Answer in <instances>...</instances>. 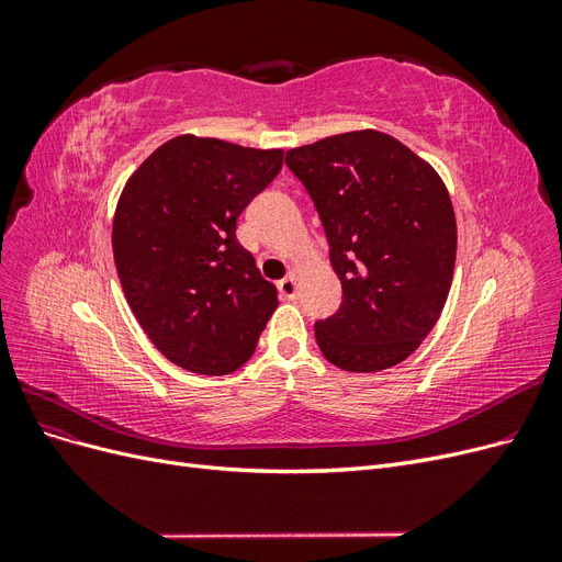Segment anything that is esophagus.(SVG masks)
<instances>
[{"mask_svg":"<svg viewBox=\"0 0 562 562\" xmlns=\"http://www.w3.org/2000/svg\"><path fill=\"white\" fill-rule=\"evenodd\" d=\"M279 293L288 300L297 297V271L295 269L288 271V277L283 281H279Z\"/></svg>","mask_w":562,"mask_h":562,"instance_id":"1","label":"esophagus"}]
</instances>
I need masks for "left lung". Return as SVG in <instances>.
Wrapping results in <instances>:
<instances>
[{"label":"left lung","instance_id":"8db88e82","mask_svg":"<svg viewBox=\"0 0 562 562\" xmlns=\"http://www.w3.org/2000/svg\"><path fill=\"white\" fill-rule=\"evenodd\" d=\"M330 244L339 310L314 326L326 359L349 372L405 361L450 293L457 223L434 166L380 131H351L285 151Z\"/></svg>","mask_w":562,"mask_h":562}]
</instances>
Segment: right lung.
<instances>
[{"label": "right lung", "mask_w": 562, "mask_h": 562, "mask_svg": "<svg viewBox=\"0 0 562 562\" xmlns=\"http://www.w3.org/2000/svg\"><path fill=\"white\" fill-rule=\"evenodd\" d=\"M281 166L283 149L178 135L128 178L112 223L116 274L171 363L227 375L258 347L279 297L236 239V217Z\"/></svg>", "instance_id": "right-lung-1"}]
</instances>
